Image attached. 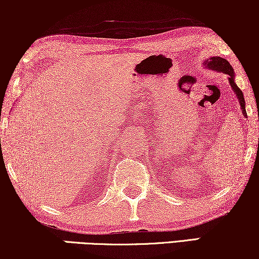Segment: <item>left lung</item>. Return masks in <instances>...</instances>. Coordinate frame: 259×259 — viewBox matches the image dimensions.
<instances>
[{
	"instance_id": "obj_1",
	"label": "left lung",
	"mask_w": 259,
	"mask_h": 259,
	"mask_svg": "<svg viewBox=\"0 0 259 259\" xmlns=\"http://www.w3.org/2000/svg\"><path fill=\"white\" fill-rule=\"evenodd\" d=\"M204 65L210 69H214V70H218V72H223L224 74H228L230 84H231V87L233 88V91H235L237 98H238V100L240 102V107H242V109H243V114L247 118L246 111H245V100H244L243 92L239 90V87L237 86L235 82V73H233L232 66L230 65L228 60L219 58V56H212V58L208 59L207 61H205Z\"/></svg>"
}]
</instances>
